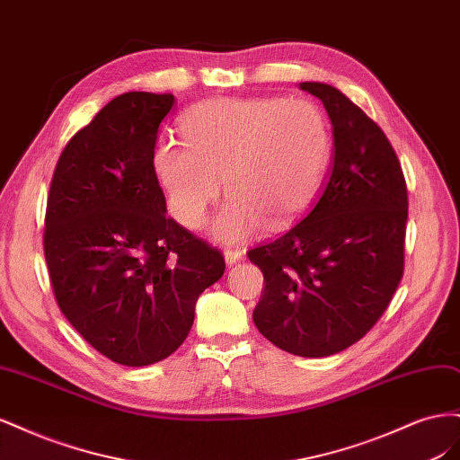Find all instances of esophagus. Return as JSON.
<instances>
[{
	"label": "esophagus",
	"instance_id": "34e87169",
	"mask_svg": "<svg viewBox=\"0 0 460 460\" xmlns=\"http://www.w3.org/2000/svg\"><path fill=\"white\" fill-rule=\"evenodd\" d=\"M243 257V249H232V247H228V249H225V259H226V264H235L238 262L240 259Z\"/></svg>",
	"mask_w": 460,
	"mask_h": 460
}]
</instances>
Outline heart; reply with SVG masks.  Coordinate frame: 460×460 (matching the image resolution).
Here are the masks:
<instances>
[{"instance_id":"b5f03b06","label":"heart","mask_w":460,"mask_h":460,"mask_svg":"<svg viewBox=\"0 0 460 460\" xmlns=\"http://www.w3.org/2000/svg\"><path fill=\"white\" fill-rule=\"evenodd\" d=\"M184 146L163 144L153 164L180 225L199 228L218 198L215 235L238 243L267 222L280 228L309 207L332 159L326 115L307 100H213L182 119Z\"/></svg>"}]
</instances>
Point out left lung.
Wrapping results in <instances>:
<instances>
[{
    "label": "left lung",
    "mask_w": 460,
    "mask_h": 460,
    "mask_svg": "<svg viewBox=\"0 0 460 460\" xmlns=\"http://www.w3.org/2000/svg\"><path fill=\"white\" fill-rule=\"evenodd\" d=\"M299 86L324 103L336 151L296 225L247 252L264 276L253 323L291 355L328 357L365 338L394 299L405 272L409 196L378 124L338 88Z\"/></svg>",
    "instance_id": "8db88e82"
}]
</instances>
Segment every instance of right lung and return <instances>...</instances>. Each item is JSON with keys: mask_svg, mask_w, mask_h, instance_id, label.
I'll return each instance as SVG.
<instances>
[{"mask_svg": "<svg viewBox=\"0 0 460 460\" xmlns=\"http://www.w3.org/2000/svg\"><path fill=\"white\" fill-rule=\"evenodd\" d=\"M172 93L128 92L65 146L51 178L44 255L65 318L95 351L147 367L184 343L196 301L225 274L217 247L166 217L153 164Z\"/></svg>", "mask_w": 460, "mask_h": 460, "instance_id": "right-lung-1", "label": "right lung"}]
</instances>
